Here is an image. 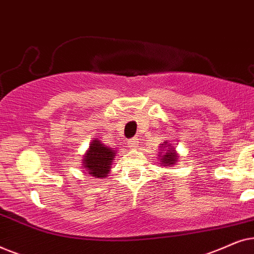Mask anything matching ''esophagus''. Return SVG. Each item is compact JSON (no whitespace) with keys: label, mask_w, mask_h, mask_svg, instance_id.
Masks as SVG:
<instances>
[{"label":"esophagus","mask_w":254,"mask_h":254,"mask_svg":"<svg viewBox=\"0 0 254 254\" xmlns=\"http://www.w3.org/2000/svg\"><path fill=\"white\" fill-rule=\"evenodd\" d=\"M138 145V138L134 137V138H130L129 141H128V147L129 148H136Z\"/></svg>","instance_id":"obj_1"}]
</instances>
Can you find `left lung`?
I'll list each match as a JSON object with an SVG mask.
<instances>
[{
  "mask_svg": "<svg viewBox=\"0 0 254 254\" xmlns=\"http://www.w3.org/2000/svg\"><path fill=\"white\" fill-rule=\"evenodd\" d=\"M158 157L161 158V164L163 166H173L178 163L179 156L172 144L164 142V144L161 145V154L158 155Z\"/></svg>",
  "mask_w": 254,
  "mask_h": 254,
  "instance_id": "obj_1",
  "label": "left lung"
}]
</instances>
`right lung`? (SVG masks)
<instances>
[{"label": "right lung", "instance_id": "1", "mask_svg": "<svg viewBox=\"0 0 254 254\" xmlns=\"http://www.w3.org/2000/svg\"><path fill=\"white\" fill-rule=\"evenodd\" d=\"M116 154L117 152L113 150V148L107 147L103 142H100L99 138H95L83 156L82 163L84 172L95 178H105L109 176Z\"/></svg>", "mask_w": 254, "mask_h": 254}]
</instances>
